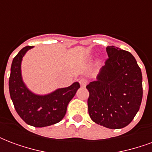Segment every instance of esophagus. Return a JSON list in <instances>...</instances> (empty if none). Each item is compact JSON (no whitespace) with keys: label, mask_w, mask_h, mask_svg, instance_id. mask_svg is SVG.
Here are the masks:
<instances>
[{"label":"esophagus","mask_w":152,"mask_h":152,"mask_svg":"<svg viewBox=\"0 0 152 152\" xmlns=\"http://www.w3.org/2000/svg\"><path fill=\"white\" fill-rule=\"evenodd\" d=\"M80 86L81 87H86V84H87V80L85 79H81L80 80Z\"/></svg>","instance_id":"obj_1"}]
</instances>
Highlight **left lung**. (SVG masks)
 <instances>
[{"instance_id":"obj_1","label":"left lung","mask_w":152,"mask_h":152,"mask_svg":"<svg viewBox=\"0 0 152 152\" xmlns=\"http://www.w3.org/2000/svg\"><path fill=\"white\" fill-rule=\"evenodd\" d=\"M108 59L89 90V116L96 124L122 129L134 120L142 99V76L137 61L128 51L107 46Z\"/></svg>"}]
</instances>
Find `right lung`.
Returning a JSON list of instances; mask_svg holds the SVG:
<instances>
[{
    "label": "right lung",
    "mask_w": 152,
    "mask_h": 152,
    "mask_svg": "<svg viewBox=\"0 0 152 152\" xmlns=\"http://www.w3.org/2000/svg\"><path fill=\"white\" fill-rule=\"evenodd\" d=\"M33 46L22 49L13 59L9 80L10 98L18 115L29 125L42 128L57 124L65 116L67 105L79 89V82L58 88L46 94H37L28 89L22 76V61Z\"/></svg>",
    "instance_id": "right-lung-1"
}]
</instances>
